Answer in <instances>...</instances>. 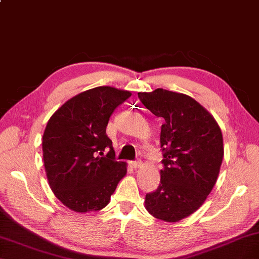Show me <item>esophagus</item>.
I'll list each match as a JSON object with an SVG mask.
<instances>
[{"label":"esophagus","instance_id":"obj_1","mask_svg":"<svg viewBox=\"0 0 259 259\" xmlns=\"http://www.w3.org/2000/svg\"><path fill=\"white\" fill-rule=\"evenodd\" d=\"M142 166V162L141 161H131V167L135 168V169H137Z\"/></svg>","mask_w":259,"mask_h":259}]
</instances>
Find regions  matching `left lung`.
Wrapping results in <instances>:
<instances>
[{"mask_svg":"<svg viewBox=\"0 0 259 259\" xmlns=\"http://www.w3.org/2000/svg\"><path fill=\"white\" fill-rule=\"evenodd\" d=\"M139 100L161 118L160 184L145 197L154 218L176 223L200 207L214 187L224 158L223 134L214 117L191 97L157 89Z\"/></svg>","mask_w":259,"mask_h":259,"instance_id":"8db88e82","label":"left lung"}]
</instances>
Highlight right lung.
<instances>
[{"instance_id": "1", "label": "right lung", "mask_w": 259, "mask_h": 259, "mask_svg": "<svg viewBox=\"0 0 259 259\" xmlns=\"http://www.w3.org/2000/svg\"><path fill=\"white\" fill-rule=\"evenodd\" d=\"M130 96L99 86L69 99L49 118L42 137L45 169L56 198L70 210L104 208L126 174V163L115 160L106 128L115 108Z\"/></svg>"}]
</instances>
